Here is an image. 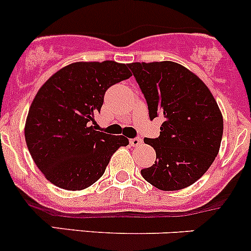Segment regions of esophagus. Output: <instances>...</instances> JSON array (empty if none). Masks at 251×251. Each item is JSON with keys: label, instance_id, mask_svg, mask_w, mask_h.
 Here are the masks:
<instances>
[{"label": "esophagus", "instance_id": "1", "mask_svg": "<svg viewBox=\"0 0 251 251\" xmlns=\"http://www.w3.org/2000/svg\"><path fill=\"white\" fill-rule=\"evenodd\" d=\"M130 143H131V146H133V147H137V146H140V144L142 143V140H141L140 137L131 138V140H130Z\"/></svg>", "mask_w": 251, "mask_h": 251}]
</instances>
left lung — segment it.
Returning <instances> with one entry per match:
<instances>
[{"label": "left lung", "instance_id": "1", "mask_svg": "<svg viewBox=\"0 0 251 251\" xmlns=\"http://www.w3.org/2000/svg\"><path fill=\"white\" fill-rule=\"evenodd\" d=\"M147 100L149 118L163 116L160 136L144 138L155 164L142 176L161 191L198 181L219 154L224 119L214 96L196 74L175 62L127 64Z\"/></svg>", "mask_w": 251, "mask_h": 251}]
</instances>
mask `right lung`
<instances>
[{
	"label": "right lung",
	"instance_id": "right-lung-1",
	"mask_svg": "<svg viewBox=\"0 0 251 251\" xmlns=\"http://www.w3.org/2000/svg\"><path fill=\"white\" fill-rule=\"evenodd\" d=\"M132 76L127 64L77 62L53 74L35 96L25 141L37 168L54 186L81 191L102 177L125 136L96 131L105 91Z\"/></svg>",
	"mask_w": 251,
	"mask_h": 251
}]
</instances>
